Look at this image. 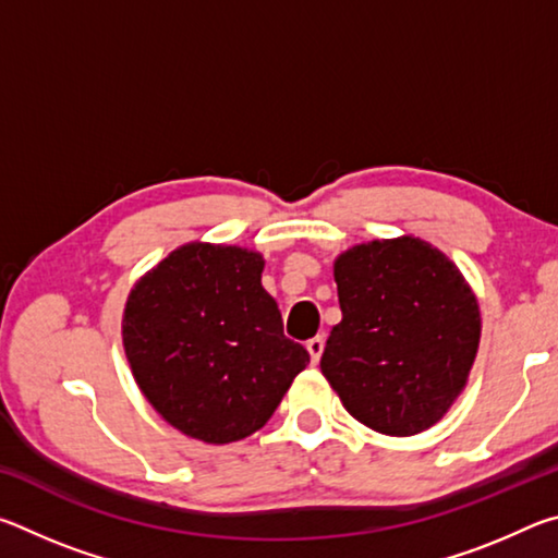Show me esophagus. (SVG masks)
Returning <instances> with one entry per match:
<instances>
[{"label": "esophagus", "instance_id": "34e87169", "mask_svg": "<svg viewBox=\"0 0 558 558\" xmlns=\"http://www.w3.org/2000/svg\"><path fill=\"white\" fill-rule=\"evenodd\" d=\"M307 352H310V359H313V364L319 362V356H323V349H325V339L323 337H313L307 339Z\"/></svg>", "mask_w": 558, "mask_h": 558}]
</instances>
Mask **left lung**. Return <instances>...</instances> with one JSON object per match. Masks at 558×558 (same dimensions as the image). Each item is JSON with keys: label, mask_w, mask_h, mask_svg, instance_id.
<instances>
[{"label": "left lung", "mask_w": 558, "mask_h": 558, "mask_svg": "<svg viewBox=\"0 0 558 558\" xmlns=\"http://www.w3.org/2000/svg\"><path fill=\"white\" fill-rule=\"evenodd\" d=\"M342 323L319 369L349 415L384 436H415L448 413L475 364L480 305L436 245L399 235L335 258Z\"/></svg>", "instance_id": "obj_1"}]
</instances>
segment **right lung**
I'll list each match as a JSON object with an SVG mask.
<instances>
[{
    "label": "right lung",
    "instance_id": "1",
    "mask_svg": "<svg viewBox=\"0 0 558 558\" xmlns=\"http://www.w3.org/2000/svg\"><path fill=\"white\" fill-rule=\"evenodd\" d=\"M258 251L186 243L147 270L122 313L132 376L169 426L223 446L268 423L305 347L282 335Z\"/></svg>",
    "mask_w": 558,
    "mask_h": 558
}]
</instances>
